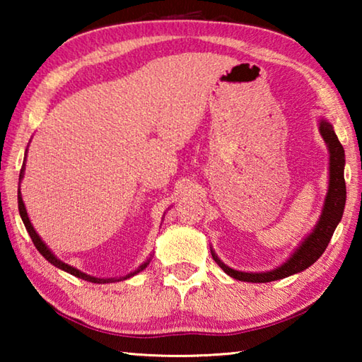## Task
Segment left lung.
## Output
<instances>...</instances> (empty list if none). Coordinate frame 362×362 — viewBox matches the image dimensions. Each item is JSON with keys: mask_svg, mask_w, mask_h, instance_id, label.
I'll return each instance as SVG.
<instances>
[{"mask_svg": "<svg viewBox=\"0 0 362 362\" xmlns=\"http://www.w3.org/2000/svg\"><path fill=\"white\" fill-rule=\"evenodd\" d=\"M320 131L322 139L326 140L330 153V180H329V192L326 196V203H324V211L320 217L315 231L306 238L302 243V246L297 249V252L293 254L284 265H281L276 269L267 273H244L236 272L230 267H226L223 262L218 260V257L212 252V259L217 262V265L223 269L226 274H230L231 278L247 281V283H272V281H278L303 272L308 267L320 259L324 250H326L327 244L332 238L337 225L341 220L343 209H345V201H346V185H345V177H343V169H345V150H343L341 144L337 139L335 132L332 129V124L327 121L320 122Z\"/></svg>", "mask_w": 362, "mask_h": 362, "instance_id": "8db88e82", "label": "left lung"}]
</instances>
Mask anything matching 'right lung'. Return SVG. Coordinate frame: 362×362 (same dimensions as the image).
<instances>
[{"mask_svg": "<svg viewBox=\"0 0 362 362\" xmlns=\"http://www.w3.org/2000/svg\"><path fill=\"white\" fill-rule=\"evenodd\" d=\"M22 175H23V166H22V169H21V175H19V179H22ZM17 203H19V212H21V217H22V220H23V225H25V228H27V231H28V235H30V238H32V241H33V244H35V247L40 250V254L45 257V259L47 260V262H51L54 267H57V268H60V269H64V272H66V273H70V274H73V276H76V278H81V279H84V281H89V283H97V284H102V283H115V281H121V279H126V278H131V276H134V274L136 273H139V272H142V269L148 265V262H145L144 265H140V268L137 269V272H134V273H131V274H127V276H124V278H119V279H100V278H94V276H89V274H86V273H81L79 272V269H76V268H73V267H70V265H66V263H64V262H60L56 255H54L51 250L47 249V246L45 243L41 241V238L38 236V233L35 231V228L32 226V223H30V218H28V216H27V211H25V206H23V201H22V194H21V192L17 193Z\"/></svg>", "mask_w": 362, "mask_h": 362, "instance_id": "add662e5", "label": "right lung"}]
</instances>
